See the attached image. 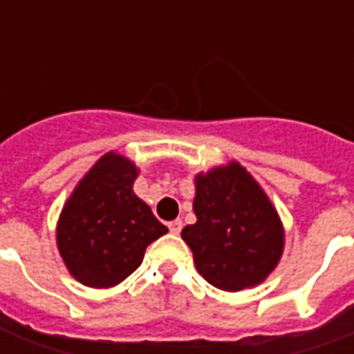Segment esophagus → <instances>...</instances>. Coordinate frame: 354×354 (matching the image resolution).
Wrapping results in <instances>:
<instances>
[{
	"instance_id": "esophagus-1",
	"label": "esophagus",
	"mask_w": 354,
	"mask_h": 354,
	"mask_svg": "<svg viewBox=\"0 0 354 354\" xmlns=\"http://www.w3.org/2000/svg\"><path fill=\"white\" fill-rule=\"evenodd\" d=\"M169 230L172 235H178L182 231V220H172V222H169Z\"/></svg>"
}]
</instances>
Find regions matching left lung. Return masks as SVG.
Returning <instances> with one entry per match:
<instances>
[{"mask_svg":"<svg viewBox=\"0 0 354 354\" xmlns=\"http://www.w3.org/2000/svg\"><path fill=\"white\" fill-rule=\"evenodd\" d=\"M197 222L182 239L205 281L225 292L252 288L282 256L284 230L271 201L252 174L231 161L195 176Z\"/></svg>","mask_w":354,"mask_h":354,"instance_id":"obj_1","label":"left lung"}]
</instances>
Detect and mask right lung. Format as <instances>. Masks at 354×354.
<instances>
[{
	"instance_id": "right-lung-1",
	"label": "right lung",
	"mask_w": 354,
	"mask_h": 354,
	"mask_svg": "<svg viewBox=\"0 0 354 354\" xmlns=\"http://www.w3.org/2000/svg\"><path fill=\"white\" fill-rule=\"evenodd\" d=\"M138 169L123 155H102L66 201L57 225L58 252L75 281L111 288L136 271L162 225L132 192Z\"/></svg>"
}]
</instances>
